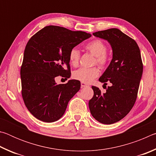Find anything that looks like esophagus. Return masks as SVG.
Instances as JSON below:
<instances>
[{
  "label": "esophagus",
  "mask_w": 156,
  "mask_h": 156,
  "mask_svg": "<svg viewBox=\"0 0 156 156\" xmlns=\"http://www.w3.org/2000/svg\"><path fill=\"white\" fill-rule=\"evenodd\" d=\"M81 88H84V87H89V85L87 84H86L85 83H83V82H81Z\"/></svg>",
  "instance_id": "34e87169"
}]
</instances>
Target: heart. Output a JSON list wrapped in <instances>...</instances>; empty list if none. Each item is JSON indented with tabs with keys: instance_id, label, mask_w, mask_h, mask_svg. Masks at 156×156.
Masks as SVG:
<instances>
[{
	"instance_id": "b5f03b06",
	"label": "heart",
	"mask_w": 156,
	"mask_h": 156,
	"mask_svg": "<svg viewBox=\"0 0 156 156\" xmlns=\"http://www.w3.org/2000/svg\"><path fill=\"white\" fill-rule=\"evenodd\" d=\"M85 48L96 56L95 64L97 63L101 67H104L107 64L109 60V56L106 53L107 47L106 44L102 40L96 39L89 42L85 45ZM80 56V51L76 47H73L70 50L69 54V60L73 67H77L78 65ZM99 73L100 71L97 67L80 68L73 72V78L83 83H91L94 78H97L99 76Z\"/></svg>"
}]
</instances>
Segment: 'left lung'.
<instances>
[{
  "label": "left lung",
  "instance_id": "left-lung-1",
  "mask_svg": "<svg viewBox=\"0 0 156 156\" xmlns=\"http://www.w3.org/2000/svg\"><path fill=\"white\" fill-rule=\"evenodd\" d=\"M98 38L108 41L112 47L113 58L99 81L112 86L102 93L92 86L94 96L89 101L93 117L99 122L111 125L128 114L135 104L143 65L140 51L136 42L116 28L93 33Z\"/></svg>",
  "mask_w": 156,
  "mask_h": 156
}]
</instances>
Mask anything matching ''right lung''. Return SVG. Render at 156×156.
Instances as JSON below:
<instances>
[{
    "label": "right lung",
    "mask_w": 156,
    "mask_h": 156,
    "mask_svg": "<svg viewBox=\"0 0 156 156\" xmlns=\"http://www.w3.org/2000/svg\"><path fill=\"white\" fill-rule=\"evenodd\" d=\"M91 36L84 31L49 25L29 40L20 68L22 96L37 119L53 122L64 115L69 101L80 90V83L69 80L57 84L55 78L70 77V50Z\"/></svg>",
    "instance_id": "right-lung-1"
}]
</instances>
